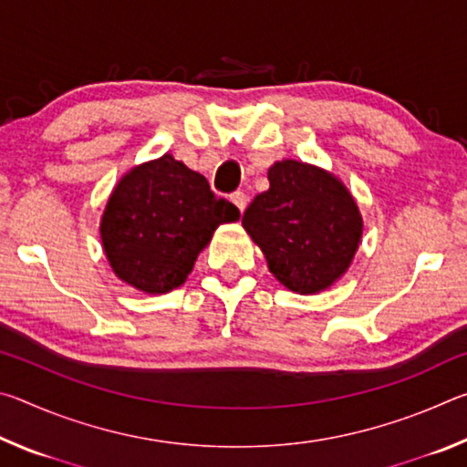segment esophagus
Instances as JSON below:
<instances>
[{"label": "esophagus", "mask_w": 467, "mask_h": 467, "mask_svg": "<svg viewBox=\"0 0 467 467\" xmlns=\"http://www.w3.org/2000/svg\"><path fill=\"white\" fill-rule=\"evenodd\" d=\"M231 202L236 205V208H239V212L243 214L244 212V208H247V195H244L243 192H234V193H231Z\"/></svg>", "instance_id": "34e87169"}]
</instances>
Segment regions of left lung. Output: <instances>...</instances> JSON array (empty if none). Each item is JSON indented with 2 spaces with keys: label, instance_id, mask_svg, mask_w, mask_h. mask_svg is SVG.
I'll list each match as a JSON object with an SVG mask.
<instances>
[{
  "label": "left lung",
  "instance_id": "obj_1",
  "mask_svg": "<svg viewBox=\"0 0 467 467\" xmlns=\"http://www.w3.org/2000/svg\"><path fill=\"white\" fill-rule=\"evenodd\" d=\"M267 177L270 189L244 210V231L284 286L300 295L326 290L358 249L357 203L336 177L311 164L275 162Z\"/></svg>",
  "mask_w": 467,
  "mask_h": 467
}]
</instances>
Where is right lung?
<instances>
[{
    "label": "right lung",
    "instance_id": "right-lung-1",
    "mask_svg": "<svg viewBox=\"0 0 467 467\" xmlns=\"http://www.w3.org/2000/svg\"><path fill=\"white\" fill-rule=\"evenodd\" d=\"M239 216V208L212 192L203 175L164 154L119 181L100 236L121 280L162 295L185 282L218 224Z\"/></svg>",
    "mask_w": 467,
    "mask_h": 467
}]
</instances>
